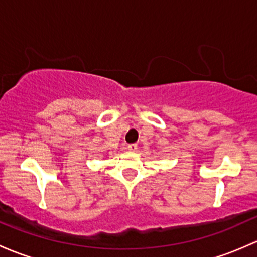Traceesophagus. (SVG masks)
<instances>
[{
	"label": "esophagus",
	"instance_id": "esophagus-1",
	"mask_svg": "<svg viewBox=\"0 0 257 257\" xmlns=\"http://www.w3.org/2000/svg\"><path fill=\"white\" fill-rule=\"evenodd\" d=\"M138 149V145L137 144H129L128 145V150L129 151H137Z\"/></svg>",
	"mask_w": 257,
	"mask_h": 257
}]
</instances>
